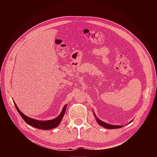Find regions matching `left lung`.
<instances>
[{
  "label": "left lung",
  "mask_w": 157,
  "mask_h": 157,
  "mask_svg": "<svg viewBox=\"0 0 157 157\" xmlns=\"http://www.w3.org/2000/svg\"><path fill=\"white\" fill-rule=\"evenodd\" d=\"M93 113H94V112H93ZM93 114H94V117H95V118H96V120L98 124H99L100 125H101L102 127H104V128H108V129H114V128H121V127H124L123 125H112V124H109L105 123V122H103V121H101L100 119H99L96 117V114H94V113ZM132 121H133V120H132ZM132 121H131L129 123H130L131 122H132Z\"/></svg>",
  "instance_id": "1"
}]
</instances>
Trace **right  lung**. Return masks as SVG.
Masks as SVG:
<instances>
[{
  "mask_svg": "<svg viewBox=\"0 0 157 157\" xmlns=\"http://www.w3.org/2000/svg\"><path fill=\"white\" fill-rule=\"evenodd\" d=\"M13 103L15 105V107L18 111V113H19V114L21 116L22 119L25 121V122L27 124H28L29 125H30L33 127L40 128L41 130H50V129H52V128L56 127L61 122V121L64 115L65 111L66 109V106H67L66 104L64 105V107H63L61 113L55 119H53L52 120H49V121H38L36 119H34L30 118V117L25 116L20 110V109H18V107H17V105H16V104L14 101H13Z\"/></svg>",
  "mask_w": 157,
  "mask_h": 157,
  "instance_id": "1",
  "label": "right lung"
}]
</instances>
